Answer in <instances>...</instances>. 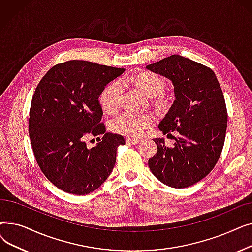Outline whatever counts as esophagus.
I'll return each instance as SVG.
<instances>
[{
    "instance_id": "obj_1",
    "label": "esophagus",
    "mask_w": 252,
    "mask_h": 252,
    "mask_svg": "<svg viewBox=\"0 0 252 252\" xmlns=\"http://www.w3.org/2000/svg\"><path fill=\"white\" fill-rule=\"evenodd\" d=\"M142 141L141 140H139V139H133V138H126V143H130V144H134V145H136V144H139V143H141Z\"/></svg>"
}]
</instances>
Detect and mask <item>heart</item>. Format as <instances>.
Listing matches in <instances>:
<instances>
[{
    "instance_id": "obj_1",
    "label": "heart",
    "mask_w": 252,
    "mask_h": 252,
    "mask_svg": "<svg viewBox=\"0 0 252 252\" xmlns=\"http://www.w3.org/2000/svg\"><path fill=\"white\" fill-rule=\"evenodd\" d=\"M135 83L145 94L155 97L160 95L164 89L163 79L152 72H142L137 75L125 76L122 82ZM123 84L119 81H113L106 85L99 95V102L105 112L109 114L116 113L122 105ZM161 102L162 100L159 99ZM155 123V116L152 113H138L126 111L119 116L113 118L110 123V127L114 133L128 136L140 137L145 129L151 127Z\"/></svg>"
}]
</instances>
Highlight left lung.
I'll return each mask as SVG.
<instances>
[{
    "instance_id": "obj_1",
    "label": "left lung",
    "mask_w": 252,
    "mask_h": 252,
    "mask_svg": "<svg viewBox=\"0 0 252 252\" xmlns=\"http://www.w3.org/2000/svg\"><path fill=\"white\" fill-rule=\"evenodd\" d=\"M146 68L173 83L176 100L158 127L163 134L180 133L173 147L154 139L157 152L148 165L166 186L187 188L205 178L220 156L228 123L222 91L209 67L180 55Z\"/></svg>"
}]
</instances>
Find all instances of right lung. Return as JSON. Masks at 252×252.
Returning <instances> with one entry per match:
<instances>
[{"label":"right lung","mask_w":252,"mask_h":252,"mask_svg":"<svg viewBox=\"0 0 252 252\" xmlns=\"http://www.w3.org/2000/svg\"><path fill=\"white\" fill-rule=\"evenodd\" d=\"M124 71L69 60L53 66L38 83L30 109V139L39 168L60 190L87 195L110 176L126 139L106 131L98 99ZM95 136L99 143L89 149L86 141Z\"/></svg>","instance_id":"right-lung-1"}]
</instances>
